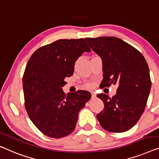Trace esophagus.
<instances>
[{
	"mask_svg": "<svg viewBox=\"0 0 159 159\" xmlns=\"http://www.w3.org/2000/svg\"><path fill=\"white\" fill-rule=\"evenodd\" d=\"M91 96H92V98H96V93L93 92V93H91Z\"/></svg>",
	"mask_w": 159,
	"mask_h": 159,
	"instance_id": "34e87169",
	"label": "esophagus"
}]
</instances>
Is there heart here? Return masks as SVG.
I'll list each match as a JSON object with an SVG mask.
<instances>
[{
	"label": "heart",
	"mask_w": 159,
	"mask_h": 159,
	"mask_svg": "<svg viewBox=\"0 0 159 159\" xmlns=\"http://www.w3.org/2000/svg\"><path fill=\"white\" fill-rule=\"evenodd\" d=\"M89 86H91V85H89Z\"/></svg>",
	"instance_id": "heart-1"
}]
</instances>
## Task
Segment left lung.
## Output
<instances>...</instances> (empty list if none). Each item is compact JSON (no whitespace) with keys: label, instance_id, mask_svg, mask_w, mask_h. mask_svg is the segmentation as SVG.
<instances>
[{"label":"left lung","instance_id":"8db88e82","mask_svg":"<svg viewBox=\"0 0 159 159\" xmlns=\"http://www.w3.org/2000/svg\"><path fill=\"white\" fill-rule=\"evenodd\" d=\"M102 60L103 79L101 87L118 85L112 98L101 93L104 109L96 117L106 131L122 133L131 129L141 116L150 93L149 68L143 55L116 37L85 39Z\"/></svg>","mask_w":159,"mask_h":159}]
</instances>
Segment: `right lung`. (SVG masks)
Wrapping results in <instances>:
<instances>
[{"instance_id":"obj_1","label":"right lung","mask_w":159,"mask_h":159,"mask_svg":"<svg viewBox=\"0 0 159 159\" xmlns=\"http://www.w3.org/2000/svg\"><path fill=\"white\" fill-rule=\"evenodd\" d=\"M84 39H61L37 49L23 78L25 109L43 134L59 139L71 134L80 111L91 98L87 91L68 93L62 88L74 72L77 59L90 52Z\"/></svg>"}]
</instances>
